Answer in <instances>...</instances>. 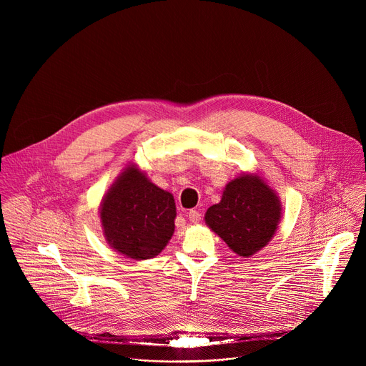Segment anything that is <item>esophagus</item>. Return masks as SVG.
Wrapping results in <instances>:
<instances>
[{"label":"esophagus","mask_w":366,"mask_h":366,"mask_svg":"<svg viewBox=\"0 0 366 366\" xmlns=\"http://www.w3.org/2000/svg\"><path fill=\"white\" fill-rule=\"evenodd\" d=\"M188 220L191 222V223H199L201 222V214H199V212H197V210H189L188 212Z\"/></svg>","instance_id":"obj_1"}]
</instances>
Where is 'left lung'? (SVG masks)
<instances>
[{
	"instance_id": "left-lung-1",
	"label": "left lung",
	"mask_w": 366,
	"mask_h": 366,
	"mask_svg": "<svg viewBox=\"0 0 366 366\" xmlns=\"http://www.w3.org/2000/svg\"><path fill=\"white\" fill-rule=\"evenodd\" d=\"M282 204L274 188L259 174L232 179L219 204L208 208L204 220L239 256L250 257L275 236Z\"/></svg>"
}]
</instances>
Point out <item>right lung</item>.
<instances>
[{
    "mask_svg": "<svg viewBox=\"0 0 366 366\" xmlns=\"http://www.w3.org/2000/svg\"><path fill=\"white\" fill-rule=\"evenodd\" d=\"M174 195L154 185L136 164L119 174L99 204L102 234L120 254L144 260L158 256L175 232Z\"/></svg>",
    "mask_w": 366,
    "mask_h": 366,
    "instance_id": "right-lung-1",
    "label": "right lung"
}]
</instances>
